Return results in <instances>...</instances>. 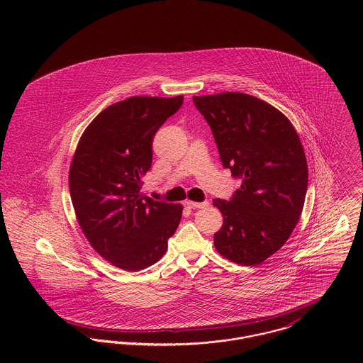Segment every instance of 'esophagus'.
I'll return each mask as SVG.
<instances>
[{"instance_id": "esophagus-1", "label": "esophagus", "mask_w": 363, "mask_h": 363, "mask_svg": "<svg viewBox=\"0 0 363 363\" xmlns=\"http://www.w3.org/2000/svg\"><path fill=\"white\" fill-rule=\"evenodd\" d=\"M184 204H186L189 208H206L209 206V203H208V201H204V203H197V201H191V200H187Z\"/></svg>"}]
</instances>
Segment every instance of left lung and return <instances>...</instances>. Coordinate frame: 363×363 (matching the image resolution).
Here are the masks:
<instances>
[{
    "label": "left lung",
    "instance_id": "1",
    "mask_svg": "<svg viewBox=\"0 0 363 363\" xmlns=\"http://www.w3.org/2000/svg\"><path fill=\"white\" fill-rule=\"evenodd\" d=\"M206 117L223 167L242 179L230 201L213 200L223 216L216 252L257 265L292 235L305 204L308 162L301 138L278 108L242 92L193 96Z\"/></svg>",
    "mask_w": 363,
    "mask_h": 363
}]
</instances>
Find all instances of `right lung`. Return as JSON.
<instances>
[{"mask_svg":"<svg viewBox=\"0 0 363 363\" xmlns=\"http://www.w3.org/2000/svg\"><path fill=\"white\" fill-rule=\"evenodd\" d=\"M183 96H131L110 104L85 128L72 156L68 183L77 220L91 246L110 264L140 271L167 250L183 207L140 193L152 164L159 127Z\"/></svg>","mask_w":363,"mask_h":363,"instance_id":"right-lung-1","label":"right lung"}]
</instances>
